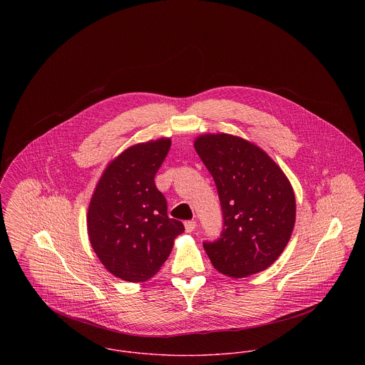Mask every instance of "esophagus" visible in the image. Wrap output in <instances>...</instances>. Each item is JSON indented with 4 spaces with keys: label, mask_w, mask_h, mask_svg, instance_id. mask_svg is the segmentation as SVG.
<instances>
[{
    "label": "esophagus",
    "mask_w": 365,
    "mask_h": 365,
    "mask_svg": "<svg viewBox=\"0 0 365 365\" xmlns=\"http://www.w3.org/2000/svg\"><path fill=\"white\" fill-rule=\"evenodd\" d=\"M184 225H185V230H187L188 233L194 232L195 227H197V222H195V220H187Z\"/></svg>",
    "instance_id": "34e87169"
}]
</instances>
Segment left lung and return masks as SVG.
Instances as JSON below:
<instances>
[{
    "label": "left lung",
    "instance_id": "left-lung-1",
    "mask_svg": "<svg viewBox=\"0 0 365 365\" xmlns=\"http://www.w3.org/2000/svg\"><path fill=\"white\" fill-rule=\"evenodd\" d=\"M195 150L216 184L223 226L204 242L212 265L245 278L284 252L295 223V195L282 170L260 148L232 135H202Z\"/></svg>",
    "mask_w": 365,
    "mask_h": 365
}]
</instances>
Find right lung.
Returning <instances> with one entry per match:
<instances>
[{"label":"right lung","instance_id":"obj_1","mask_svg":"<svg viewBox=\"0 0 365 365\" xmlns=\"http://www.w3.org/2000/svg\"><path fill=\"white\" fill-rule=\"evenodd\" d=\"M170 139L126 149L105 168L90 202L91 246L115 277L142 282L152 278L184 232L167 216V201L155 177L170 150Z\"/></svg>","mask_w":365,"mask_h":365}]
</instances>
